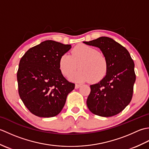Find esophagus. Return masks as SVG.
I'll return each instance as SVG.
<instances>
[{
  "label": "esophagus",
  "mask_w": 149,
  "mask_h": 149,
  "mask_svg": "<svg viewBox=\"0 0 149 149\" xmlns=\"http://www.w3.org/2000/svg\"><path fill=\"white\" fill-rule=\"evenodd\" d=\"M81 86V85L80 84H75V88H76V89H77V88H80Z\"/></svg>",
  "instance_id": "1"
}]
</instances>
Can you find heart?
Returning a JSON list of instances; mask_svg holds the SVG:
<instances>
[{
  "label": "heart",
  "instance_id": "b5f03b06",
  "mask_svg": "<svg viewBox=\"0 0 149 149\" xmlns=\"http://www.w3.org/2000/svg\"><path fill=\"white\" fill-rule=\"evenodd\" d=\"M78 65L81 69L72 77L77 82L97 83L106 76L108 69L106 56L96 49L83 44L75 47L71 56L65 54L59 59L60 70L66 77L76 70Z\"/></svg>",
  "mask_w": 149,
  "mask_h": 149
}]
</instances>
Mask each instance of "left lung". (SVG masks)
I'll return each mask as SVG.
<instances>
[{
  "instance_id": "left-lung-1",
  "label": "left lung",
  "mask_w": 149,
  "mask_h": 149,
  "mask_svg": "<svg viewBox=\"0 0 149 149\" xmlns=\"http://www.w3.org/2000/svg\"><path fill=\"white\" fill-rule=\"evenodd\" d=\"M86 45L99 48L106 56L108 69L99 83L90 85L86 104L96 115L109 117L118 114L130 103L136 81L134 63L124 47L108 37H100Z\"/></svg>"
}]
</instances>
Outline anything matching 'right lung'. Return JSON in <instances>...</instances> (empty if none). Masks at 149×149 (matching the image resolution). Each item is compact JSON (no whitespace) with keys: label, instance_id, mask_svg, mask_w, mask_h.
<instances>
[{"label":"right lung","instance_id":"1","mask_svg":"<svg viewBox=\"0 0 149 149\" xmlns=\"http://www.w3.org/2000/svg\"><path fill=\"white\" fill-rule=\"evenodd\" d=\"M70 48V45L47 40L22 57L17 71L18 93L33 115L43 118L58 115L74 89L75 84L63 77L59 68L61 56Z\"/></svg>","mask_w":149,"mask_h":149}]
</instances>
